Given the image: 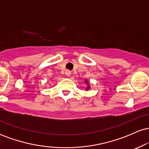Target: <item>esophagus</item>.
Listing matches in <instances>:
<instances>
[{
	"label": "esophagus",
	"mask_w": 149,
	"mask_h": 149,
	"mask_svg": "<svg viewBox=\"0 0 149 149\" xmlns=\"http://www.w3.org/2000/svg\"><path fill=\"white\" fill-rule=\"evenodd\" d=\"M65 74H66V76H70L71 74V72L69 71V70H66V71H65Z\"/></svg>",
	"instance_id": "esophagus-1"
}]
</instances>
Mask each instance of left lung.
<instances>
[{
	"label": "left lung",
	"mask_w": 149,
	"mask_h": 149,
	"mask_svg": "<svg viewBox=\"0 0 149 149\" xmlns=\"http://www.w3.org/2000/svg\"><path fill=\"white\" fill-rule=\"evenodd\" d=\"M85 83H86V84H88V85H87V87H86V89H85V90H90V83H89V81H88V80H85Z\"/></svg>",
	"instance_id": "8db88e82"
}]
</instances>
